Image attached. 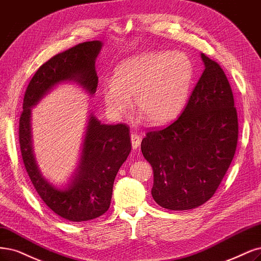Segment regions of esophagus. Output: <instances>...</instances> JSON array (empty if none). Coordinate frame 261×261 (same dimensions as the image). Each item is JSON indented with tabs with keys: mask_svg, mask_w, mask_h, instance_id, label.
Here are the masks:
<instances>
[{
	"mask_svg": "<svg viewBox=\"0 0 261 261\" xmlns=\"http://www.w3.org/2000/svg\"><path fill=\"white\" fill-rule=\"evenodd\" d=\"M130 140H132V147L133 149H138L139 146H140V142H141V138L139 135L137 134H132L130 135Z\"/></svg>",
	"mask_w": 261,
	"mask_h": 261,
	"instance_id": "obj_1",
	"label": "esophagus"
}]
</instances>
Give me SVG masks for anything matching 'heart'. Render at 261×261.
Returning <instances> with one entry per match:
<instances>
[{"mask_svg": "<svg viewBox=\"0 0 261 261\" xmlns=\"http://www.w3.org/2000/svg\"><path fill=\"white\" fill-rule=\"evenodd\" d=\"M192 79V62L185 54L148 51L121 62L113 81L103 85L102 96L113 114L127 112L134 96L148 122L163 124L181 111Z\"/></svg>", "mask_w": 261, "mask_h": 261, "instance_id": "b5f03b06", "label": "heart"}]
</instances>
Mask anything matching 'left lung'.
<instances>
[{
	"instance_id": "left-lung-1",
	"label": "left lung",
	"mask_w": 261,
	"mask_h": 261,
	"mask_svg": "<svg viewBox=\"0 0 261 261\" xmlns=\"http://www.w3.org/2000/svg\"><path fill=\"white\" fill-rule=\"evenodd\" d=\"M205 69L179 118L150 130L141 152L153 169L152 196L163 208L187 211L216 192L234 156L239 123L221 67L201 54Z\"/></svg>"
}]
</instances>
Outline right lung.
Wrapping results in <instances>:
<instances>
[{
	"mask_svg": "<svg viewBox=\"0 0 261 261\" xmlns=\"http://www.w3.org/2000/svg\"><path fill=\"white\" fill-rule=\"evenodd\" d=\"M101 47L100 41L84 42L43 64L27 87L19 119L21 156L35 190L54 213L73 222L95 219L109 210L115 176L132 150L129 127L101 124L91 113L77 169L68 187L58 189L43 177L35 162L31 108L62 82L73 81L94 95L98 85L95 61Z\"/></svg>",
	"mask_w": 261,
	"mask_h": 261,
	"instance_id": "add662e5",
	"label": "right lung"
}]
</instances>
